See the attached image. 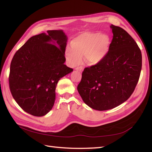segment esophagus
<instances>
[{
  "mask_svg": "<svg viewBox=\"0 0 152 152\" xmlns=\"http://www.w3.org/2000/svg\"><path fill=\"white\" fill-rule=\"evenodd\" d=\"M76 70L78 71H80V72H82V71L83 70V66H78L76 68Z\"/></svg>",
  "mask_w": 152,
  "mask_h": 152,
  "instance_id": "esophagus-1",
  "label": "esophagus"
}]
</instances>
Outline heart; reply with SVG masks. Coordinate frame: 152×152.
Wrapping results in <instances>:
<instances>
[{"mask_svg": "<svg viewBox=\"0 0 152 152\" xmlns=\"http://www.w3.org/2000/svg\"><path fill=\"white\" fill-rule=\"evenodd\" d=\"M110 38L106 34L86 32L76 37L72 41V48H67L66 57L71 66L78 65L82 62V56L89 64H96L107 55Z\"/></svg>", "mask_w": 152, "mask_h": 152, "instance_id": "1", "label": "heart"}]
</instances>
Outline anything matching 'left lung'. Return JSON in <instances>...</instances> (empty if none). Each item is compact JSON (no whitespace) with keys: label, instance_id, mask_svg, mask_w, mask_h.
<instances>
[{"label":"left lung","instance_id":"obj_1","mask_svg":"<svg viewBox=\"0 0 152 152\" xmlns=\"http://www.w3.org/2000/svg\"><path fill=\"white\" fill-rule=\"evenodd\" d=\"M108 52L99 63L86 67L78 91L87 105L96 110L114 108L130 97L142 69V53L127 31L112 25Z\"/></svg>","mask_w":152,"mask_h":152}]
</instances>
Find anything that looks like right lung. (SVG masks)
Returning <instances> with one entry per match:
<instances>
[{"label": "right lung", "mask_w": 152, "mask_h": 152, "mask_svg": "<svg viewBox=\"0 0 152 152\" xmlns=\"http://www.w3.org/2000/svg\"><path fill=\"white\" fill-rule=\"evenodd\" d=\"M47 33L32 37L16 51L9 74L13 98L25 112L38 117L53 108L58 81L73 71L64 64L65 34L62 30Z\"/></svg>", "instance_id": "add662e5"}]
</instances>
